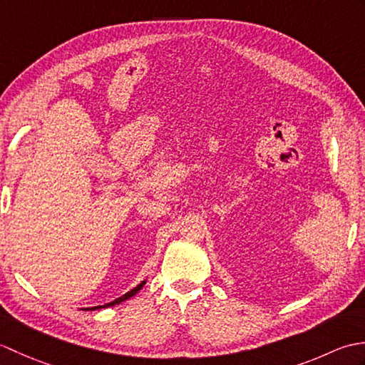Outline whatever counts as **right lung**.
<instances>
[{
	"mask_svg": "<svg viewBox=\"0 0 365 365\" xmlns=\"http://www.w3.org/2000/svg\"><path fill=\"white\" fill-rule=\"evenodd\" d=\"M144 284H145V281H143L141 284L139 285H136L133 290H130V292H127L125 294H122L120 298H118V299H114V301H111V302H108V304H105V306H96V307H86L84 309V311H97V309H105V307H111V306H115V304H119V302H122V301H125V299H128V298H131V297H135V294L143 289L144 287Z\"/></svg>",
	"mask_w": 365,
	"mask_h": 365,
	"instance_id": "right-lung-1",
	"label": "right lung"
}]
</instances>
